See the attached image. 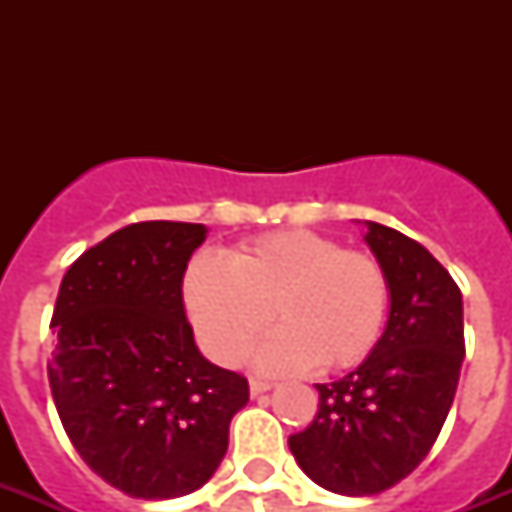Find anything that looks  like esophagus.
Masks as SVG:
<instances>
[{"label":"esophagus","instance_id":"esophagus-1","mask_svg":"<svg viewBox=\"0 0 512 512\" xmlns=\"http://www.w3.org/2000/svg\"><path fill=\"white\" fill-rule=\"evenodd\" d=\"M273 385L268 380H257V377H252V380H249V393H252V396H260V393H265V390H271Z\"/></svg>","mask_w":512,"mask_h":512}]
</instances>
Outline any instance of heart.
Here are the masks:
<instances>
[{
    "label": "heart",
    "instance_id": "heart-1",
    "mask_svg": "<svg viewBox=\"0 0 512 512\" xmlns=\"http://www.w3.org/2000/svg\"><path fill=\"white\" fill-rule=\"evenodd\" d=\"M183 300L201 348L217 364L247 356L268 321L279 324L252 353L273 374L358 364L388 316L390 287L380 260L313 231L265 233L228 260L199 255Z\"/></svg>",
    "mask_w": 512,
    "mask_h": 512
}]
</instances>
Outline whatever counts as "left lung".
<instances>
[{
    "mask_svg": "<svg viewBox=\"0 0 512 512\" xmlns=\"http://www.w3.org/2000/svg\"><path fill=\"white\" fill-rule=\"evenodd\" d=\"M385 268L390 313L364 364L319 390V412L289 449L329 492L366 497L406 478L436 444L465 358L462 292L444 265L404 233L366 223Z\"/></svg>",
    "mask_w": 512,
    "mask_h": 512,
    "instance_id": "obj_1",
    "label": "left lung"
}]
</instances>
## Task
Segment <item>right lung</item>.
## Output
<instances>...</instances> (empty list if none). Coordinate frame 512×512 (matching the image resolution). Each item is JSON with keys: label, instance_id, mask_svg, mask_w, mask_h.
<instances>
[{"label": "right lung", "instance_id": "obj_1", "mask_svg": "<svg viewBox=\"0 0 512 512\" xmlns=\"http://www.w3.org/2000/svg\"><path fill=\"white\" fill-rule=\"evenodd\" d=\"M207 228L148 220L76 257L60 281L47 364L60 422L106 484L138 500L196 492L228 449L247 377L209 364L183 276Z\"/></svg>", "mask_w": 512, "mask_h": 512}]
</instances>
